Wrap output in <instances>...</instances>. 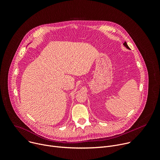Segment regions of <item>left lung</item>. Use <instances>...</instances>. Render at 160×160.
I'll use <instances>...</instances> for the list:
<instances>
[{"label":"left lung","instance_id":"obj_1","mask_svg":"<svg viewBox=\"0 0 160 160\" xmlns=\"http://www.w3.org/2000/svg\"><path fill=\"white\" fill-rule=\"evenodd\" d=\"M123 45L127 48H128V49H130V48L129 47V46L127 45V43H126V42H124V43H123Z\"/></svg>","mask_w":160,"mask_h":160}]
</instances>
